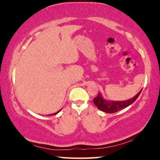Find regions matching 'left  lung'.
<instances>
[{
    "label": "left lung",
    "instance_id": "left-lung-1",
    "mask_svg": "<svg viewBox=\"0 0 160 160\" xmlns=\"http://www.w3.org/2000/svg\"><path fill=\"white\" fill-rule=\"evenodd\" d=\"M142 91V89L136 95L134 96L132 98L123 100V101H113V100H107L104 99V98L102 97V94L99 92V94L97 95V97L94 98L93 101L94 103L95 104V106L98 107V109L100 111H103V112L108 113H116L117 111H119L122 109L130 106L131 104H132L134 102L138 96L140 95Z\"/></svg>",
    "mask_w": 160,
    "mask_h": 160
}]
</instances>
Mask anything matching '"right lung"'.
Returning a JSON list of instances; mask_svg holds the SVG:
<instances>
[{"label":"right lung","instance_id":"right-lung-1","mask_svg":"<svg viewBox=\"0 0 160 160\" xmlns=\"http://www.w3.org/2000/svg\"><path fill=\"white\" fill-rule=\"evenodd\" d=\"M60 110H61V109H60ZM60 111H58V112H56V113H52V114H51V115H56V114H57V113H58L59 112H60Z\"/></svg>","mask_w":160,"mask_h":160}]
</instances>
